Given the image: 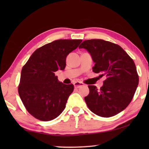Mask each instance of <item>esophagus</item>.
<instances>
[{
  "mask_svg": "<svg viewBox=\"0 0 149 149\" xmlns=\"http://www.w3.org/2000/svg\"><path fill=\"white\" fill-rule=\"evenodd\" d=\"M74 87H77V88H79L80 87L84 86V84H83V83H81V82H75L74 83Z\"/></svg>",
  "mask_w": 149,
  "mask_h": 149,
  "instance_id": "esophagus-1",
  "label": "esophagus"
}]
</instances>
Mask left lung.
Segmentation results:
<instances>
[{"instance_id":"obj_1","label":"left lung","mask_w":149,"mask_h":149,"mask_svg":"<svg viewBox=\"0 0 149 149\" xmlns=\"http://www.w3.org/2000/svg\"><path fill=\"white\" fill-rule=\"evenodd\" d=\"M79 47L91 54L95 62L93 72L107 77L98 90L94 85L88 86L87 107L100 117L117 115L131 102L139 82L134 60L119 45L102 39L84 40Z\"/></svg>"}]
</instances>
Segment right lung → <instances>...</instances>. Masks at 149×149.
I'll list each match as a JSON object with an SVG mask.
<instances>
[{
    "mask_svg": "<svg viewBox=\"0 0 149 149\" xmlns=\"http://www.w3.org/2000/svg\"><path fill=\"white\" fill-rule=\"evenodd\" d=\"M82 40L60 39L38 48L22 68L18 92L26 109L40 121L58 117L66 107L72 84L60 82L55 72L64 70L68 55Z\"/></svg>",
    "mask_w": 149,
    "mask_h": 149,
    "instance_id": "right-lung-1",
    "label": "right lung"
}]
</instances>
